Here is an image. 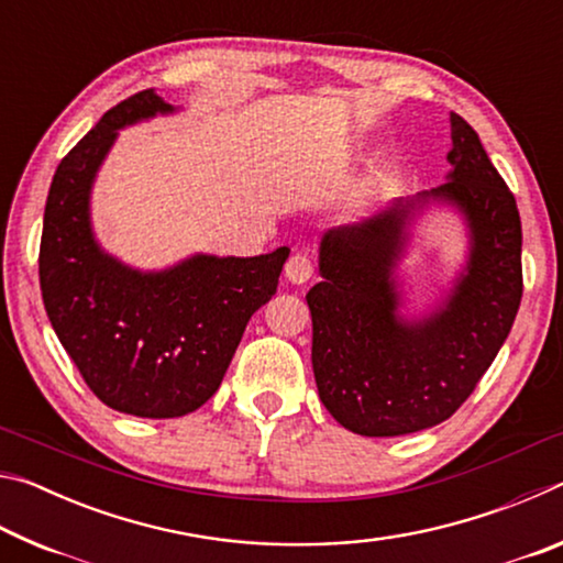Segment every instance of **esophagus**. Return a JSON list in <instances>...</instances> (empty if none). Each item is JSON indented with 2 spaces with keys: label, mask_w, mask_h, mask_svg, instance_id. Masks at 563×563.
Segmentation results:
<instances>
[{
  "label": "esophagus",
  "mask_w": 563,
  "mask_h": 563,
  "mask_svg": "<svg viewBox=\"0 0 563 563\" xmlns=\"http://www.w3.org/2000/svg\"><path fill=\"white\" fill-rule=\"evenodd\" d=\"M285 278L295 285H302L312 278V261L305 253H295L292 258L285 263Z\"/></svg>",
  "instance_id": "34e87169"
}]
</instances>
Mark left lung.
I'll list each match as a JSON object with an SVG mask.
<instances>
[{"mask_svg": "<svg viewBox=\"0 0 563 563\" xmlns=\"http://www.w3.org/2000/svg\"><path fill=\"white\" fill-rule=\"evenodd\" d=\"M450 121L446 184L328 231L322 280L305 295L322 405L362 437L412 434L452 417L497 357L521 302L517 201L476 131L456 113ZM432 205L461 213L471 251L441 300L405 317L398 263L416 218Z\"/></svg>", "mask_w": 563, "mask_h": 563, "instance_id": "obj_1", "label": "left lung"}]
</instances>
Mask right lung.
Returning <instances> with one entry per match:
<instances>
[{"mask_svg": "<svg viewBox=\"0 0 563 563\" xmlns=\"http://www.w3.org/2000/svg\"><path fill=\"white\" fill-rule=\"evenodd\" d=\"M170 107L139 91L101 117L56 168L44 208L40 283L56 338L103 405L168 419L221 387L247 320L268 302L290 247L235 258L196 253L141 271L107 253L91 223V190L119 131Z\"/></svg>", "mask_w": 563, "mask_h": 563, "instance_id": "add662e5", "label": "right lung"}]
</instances>
